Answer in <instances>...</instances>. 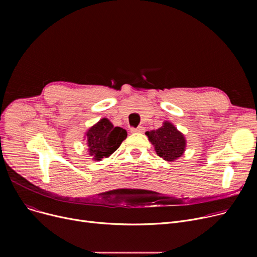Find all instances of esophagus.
Instances as JSON below:
<instances>
[{
    "instance_id": "1",
    "label": "esophagus",
    "mask_w": 257,
    "mask_h": 257,
    "mask_svg": "<svg viewBox=\"0 0 257 257\" xmlns=\"http://www.w3.org/2000/svg\"><path fill=\"white\" fill-rule=\"evenodd\" d=\"M144 130H145V128L143 126H140L138 128H132L131 133H142V132H144Z\"/></svg>"
}]
</instances>
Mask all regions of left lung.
Wrapping results in <instances>:
<instances>
[{"label":"left lung","mask_w":257,"mask_h":257,"mask_svg":"<svg viewBox=\"0 0 257 257\" xmlns=\"http://www.w3.org/2000/svg\"><path fill=\"white\" fill-rule=\"evenodd\" d=\"M146 136L154 146L156 154L170 163L180 158L185 151L184 134L169 120L164 121L163 126L156 130L147 131Z\"/></svg>","instance_id":"8db88e82"}]
</instances>
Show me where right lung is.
Here are the masks:
<instances>
[{
  "label": "right lung",
  "mask_w": 257,
  "mask_h": 257,
  "mask_svg": "<svg viewBox=\"0 0 257 257\" xmlns=\"http://www.w3.org/2000/svg\"><path fill=\"white\" fill-rule=\"evenodd\" d=\"M127 138V131L114 127L107 117L101 118L85 132L88 154L96 161L109 157Z\"/></svg>",
  "instance_id": "obj_1"
}]
</instances>
